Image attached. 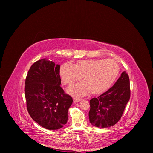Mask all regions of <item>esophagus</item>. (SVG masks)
Segmentation results:
<instances>
[{
	"instance_id": "34e87169",
	"label": "esophagus",
	"mask_w": 153,
	"mask_h": 153,
	"mask_svg": "<svg viewBox=\"0 0 153 153\" xmlns=\"http://www.w3.org/2000/svg\"><path fill=\"white\" fill-rule=\"evenodd\" d=\"M80 100H81V99H77V98H74L73 99V101H74V103H76L77 102H79Z\"/></svg>"
}]
</instances>
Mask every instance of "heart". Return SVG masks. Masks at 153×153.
<instances>
[{"label": "heart", "instance_id": "b5f03b06", "mask_svg": "<svg viewBox=\"0 0 153 153\" xmlns=\"http://www.w3.org/2000/svg\"><path fill=\"white\" fill-rule=\"evenodd\" d=\"M120 73L118 63L113 59L82 60L75 66L63 64L60 75L64 84L71 85L83 77L84 81L70 86L67 92L76 97H82L91 91L94 94L106 91L114 84Z\"/></svg>", "mask_w": 153, "mask_h": 153}]
</instances>
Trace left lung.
<instances>
[{
  "instance_id": "1",
  "label": "left lung",
  "mask_w": 153,
  "mask_h": 153,
  "mask_svg": "<svg viewBox=\"0 0 153 153\" xmlns=\"http://www.w3.org/2000/svg\"><path fill=\"white\" fill-rule=\"evenodd\" d=\"M130 97L129 77L123 72L110 89L97 98L90 100L89 117L91 123L99 128L114 126L121 118Z\"/></svg>"
}]
</instances>
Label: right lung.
I'll use <instances>...</instances> for the list:
<instances>
[{
  "label": "right lung",
  "instance_id": "1",
  "mask_svg": "<svg viewBox=\"0 0 153 153\" xmlns=\"http://www.w3.org/2000/svg\"><path fill=\"white\" fill-rule=\"evenodd\" d=\"M60 65L46 58L35 62L28 72L25 94L28 113L47 130H58L68 122L72 99L61 87Z\"/></svg>",
  "mask_w": 153,
  "mask_h": 153
}]
</instances>
